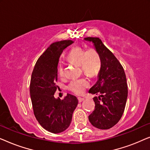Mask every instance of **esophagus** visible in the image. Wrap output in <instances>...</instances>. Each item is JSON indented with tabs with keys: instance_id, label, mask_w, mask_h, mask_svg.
Instances as JSON below:
<instances>
[{
	"instance_id": "esophagus-1",
	"label": "esophagus",
	"mask_w": 150,
	"mask_h": 150,
	"mask_svg": "<svg viewBox=\"0 0 150 150\" xmlns=\"http://www.w3.org/2000/svg\"><path fill=\"white\" fill-rule=\"evenodd\" d=\"M78 99H79V102H82L83 101H84V100H85V98H81V97H79V98H78Z\"/></svg>"
}]
</instances>
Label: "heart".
I'll return each instance as SVG.
<instances>
[{"instance_id":"heart-1","label":"heart","mask_w":150,"mask_h":150,"mask_svg":"<svg viewBox=\"0 0 150 150\" xmlns=\"http://www.w3.org/2000/svg\"><path fill=\"white\" fill-rule=\"evenodd\" d=\"M67 58L71 62L81 65L84 72L90 76L97 74L101 66L100 55L93 48H89L85 51L81 47H74L70 50ZM57 71L59 76L63 77L64 76V68L62 63L59 64ZM89 86V80L82 78L71 80L67 88L74 93L81 95Z\"/></svg>"}]
</instances>
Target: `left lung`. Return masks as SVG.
I'll return each instance as SVG.
<instances>
[{"instance_id": "left-lung-1", "label": "left lung", "mask_w": 150, "mask_h": 150, "mask_svg": "<svg viewBox=\"0 0 150 150\" xmlns=\"http://www.w3.org/2000/svg\"><path fill=\"white\" fill-rule=\"evenodd\" d=\"M100 55L101 66L98 81L89 93L99 94L93 98L95 109L89 116L94 127L106 130L114 126L122 117L128 97V86L124 68L114 54L98 38H86Z\"/></svg>"}]
</instances>
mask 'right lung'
Wrapping results in <instances>:
<instances>
[{"instance_id": "1", "label": "right lung", "mask_w": 150, "mask_h": 150, "mask_svg": "<svg viewBox=\"0 0 150 150\" xmlns=\"http://www.w3.org/2000/svg\"><path fill=\"white\" fill-rule=\"evenodd\" d=\"M73 43L64 40L51 44L38 59L30 79V96L35 116L45 130L54 134L63 132L69 126L79 103L77 98L69 93L63 100L54 96L59 58Z\"/></svg>"}]
</instances>
